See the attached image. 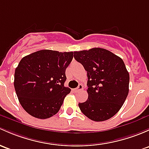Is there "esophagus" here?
I'll return each instance as SVG.
<instances>
[{
  "instance_id": "esophagus-1",
  "label": "esophagus",
  "mask_w": 149,
  "mask_h": 149,
  "mask_svg": "<svg viewBox=\"0 0 149 149\" xmlns=\"http://www.w3.org/2000/svg\"><path fill=\"white\" fill-rule=\"evenodd\" d=\"M82 89H83V86L81 85V84H79V86H78L76 89H75L74 91L75 92H79V91H80L82 90Z\"/></svg>"
}]
</instances>
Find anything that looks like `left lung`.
Listing matches in <instances>:
<instances>
[{
    "instance_id": "left-lung-1",
    "label": "left lung",
    "mask_w": 149,
    "mask_h": 149,
    "mask_svg": "<svg viewBox=\"0 0 149 149\" xmlns=\"http://www.w3.org/2000/svg\"><path fill=\"white\" fill-rule=\"evenodd\" d=\"M74 58L87 71L88 97L79 103L81 112L94 121L111 118L128 94L129 73L120 57L104 48L75 51Z\"/></svg>"
}]
</instances>
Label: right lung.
<instances>
[{
  "label": "right lung",
  "instance_id": "1",
  "mask_svg": "<svg viewBox=\"0 0 149 149\" xmlns=\"http://www.w3.org/2000/svg\"><path fill=\"white\" fill-rule=\"evenodd\" d=\"M73 58V52L40 50L21 59L15 70L14 87L28 113L46 119L58 112L70 92L64 83L65 70Z\"/></svg>",
  "mask_w": 149,
  "mask_h": 149
}]
</instances>
